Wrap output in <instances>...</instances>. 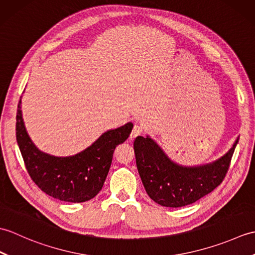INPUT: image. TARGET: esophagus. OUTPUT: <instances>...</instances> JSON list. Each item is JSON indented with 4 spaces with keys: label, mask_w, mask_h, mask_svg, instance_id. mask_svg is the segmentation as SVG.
I'll use <instances>...</instances> for the list:
<instances>
[{
    "label": "esophagus",
    "mask_w": 255,
    "mask_h": 255,
    "mask_svg": "<svg viewBox=\"0 0 255 255\" xmlns=\"http://www.w3.org/2000/svg\"><path fill=\"white\" fill-rule=\"evenodd\" d=\"M142 132V128L139 126V125H134L133 128H132V131L130 133V139L133 140L136 137H138L139 134H141Z\"/></svg>",
    "instance_id": "obj_1"
}]
</instances>
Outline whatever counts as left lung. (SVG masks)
I'll list each match as a JSON object with an SVG mask.
<instances>
[{
    "label": "left lung",
    "instance_id": "left-lung-1",
    "mask_svg": "<svg viewBox=\"0 0 255 255\" xmlns=\"http://www.w3.org/2000/svg\"><path fill=\"white\" fill-rule=\"evenodd\" d=\"M238 142L239 137L225 154L208 163L183 165L173 161L149 134L137 137L134 155L145 192L164 207L177 208L197 202L223 182Z\"/></svg>",
    "mask_w": 255,
    "mask_h": 255
}]
</instances>
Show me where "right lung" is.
I'll list each match as a JSON object with an SVG mask.
<instances>
[{"label": "right lung", "mask_w": 255, "mask_h": 255, "mask_svg": "<svg viewBox=\"0 0 255 255\" xmlns=\"http://www.w3.org/2000/svg\"><path fill=\"white\" fill-rule=\"evenodd\" d=\"M132 127L129 122L110 129L77 154L57 156L39 150L32 142L21 114V97L16 114V140L31 180L47 195L68 203H83L99 194L115 148L126 141Z\"/></svg>", "instance_id": "add662e5"}]
</instances>
